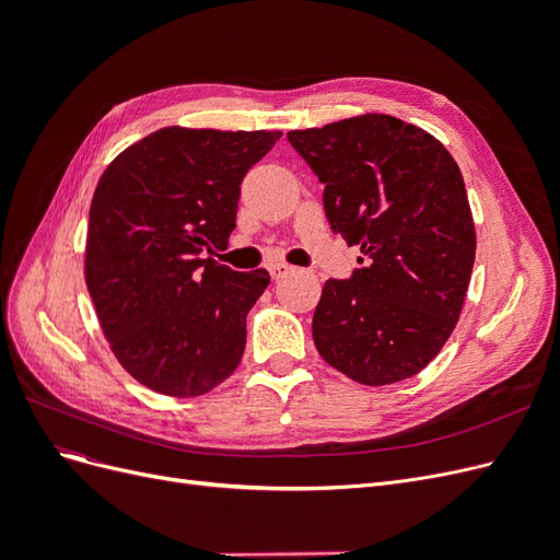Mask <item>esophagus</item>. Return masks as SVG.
Wrapping results in <instances>:
<instances>
[{
    "mask_svg": "<svg viewBox=\"0 0 560 560\" xmlns=\"http://www.w3.org/2000/svg\"><path fill=\"white\" fill-rule=\"evenodd\" d=\"M268 270H270V278L280 280V278H284L287 273H292V266H287V264H273Z\"/></svg>",
    "mask_w": 560,
    "mask_h": 560,
    "instance_id": "esophagus-1",
    "label": "esophagus"
}]
</instances>
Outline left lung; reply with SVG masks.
Listing matches in <instances>:
<instances>
[{
	"mask_svg": "<svg viewBox=\"0 0 560 560\" xmlns=\"http://www.w3.org/2000/svg\"><path fill=\"white\" fill-rule=\"evenodd\" d=\"M287 140L325 184L334 233L364 257L327 280L313 315L322 360L362 385L416 376L448 341L477 233L460 167L430 132L362 114Z\"/></svg>",
	"mask_w": 560,
	"mask_h": 560,
	"instance_id": "left-lung-1",
	"label": "left lung"
}]
</instances>
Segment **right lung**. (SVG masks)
Returning a JSON list of instances; mask_svg holds the SVG:
<instances>
[{"label":"right lung","mask_w":560,"mask_h":560,"mask_svg":"<svg viewBox=\"0 0 560 560\" xmlns=\"http://www.w3.org/2000/svg\"><path fill=\"white\" fill-rule=\"evenodd\" d=\"M280 135L161 128L95 186L86 284L116 360L154 393L200 397L243 360L247 313L270 276L200 257L229 245L243 177Z\"/></svg>","instance_id":"add662e5"}]
</instances>
